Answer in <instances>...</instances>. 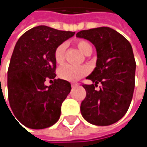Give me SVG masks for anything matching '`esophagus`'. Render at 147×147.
Returning <instances> with one entry per match:
<instances>
[{"label": "esophagus", "instance_id": "obj_1", "mask_svg": "<svg viewBox=\"0 0 147 147\" xmlns=\"http://www.w3.org/2000/svg\"><path fill=\"white\" fill-rule=\"evenodd\" d=\"M78 85H79L78 83H72V84H71V87H72V88H76V87H77Z\"/></svg>", "mask_w": 147, "mask_h": 147}]
</instances>
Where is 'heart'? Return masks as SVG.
Masks as SVG:
<instances>
[{
	"label": "heart",
	"mask_w": 147,
	"mask_h": 147,
	"mask_svg": "<svg viewBox=\"0 0 147 147\" xmlns=\"http://www.w3.org/2000/svg\"><path fill=\"white\" fill-rule=\"evenodd\" d=\"M76 47L78 50L84 55H88V53H92V46L87 41L82 40L76 42ZM65 44H60L54 51V59L58 65H61L65 60ZM89 72V70L87 66H80L74 67L71 65H64L59 70L58 75L61 79L69 82H76L80 78L85 76Z\"/></svg>",
	"instance_id": "b5f03b06"
}]
</instances>
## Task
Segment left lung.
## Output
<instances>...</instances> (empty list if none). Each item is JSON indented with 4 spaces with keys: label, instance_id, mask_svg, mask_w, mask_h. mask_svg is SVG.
Here are the masks:
<instances>
[{
    "label": "left lung",
    "instance_id": "1",
    "mask_svg": "<svg viewBox=\"0 0 147 147\" xmlns=\"http://www.w3.org/2000/svg\"><path fill=\"white\" fill-rule=\"evenodd\" d=\"M94 45L96 67L86 78L93 84L83 85L86 98L81 104L83 118L98 126L119 121L127 112L134 89L136 64L129 42L109 27H99L76 33ZM98 83L102 87L96 90Z\"/></svg>",
    "mask_w": 147,
    "mask_h": 147
}]
</instances>
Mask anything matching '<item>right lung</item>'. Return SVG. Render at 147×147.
<instances>
[{"label":"right lung","instance_id":"right-lung-1","mask_svg":"<svg viewBox=\"0 0 147 147\" xmlns=\"http://www.w3.org/2000/svg\"><path fill=\"white\" fill-rule=\"evenodd\" d=\"M75 32L46 25L34 27L18 40L7 71L8 100L16 118L24 126L42 129L60 117L61 105L70 94L71 83L55 79V49ZM47 78L53 79L46 86Z\"/></svg>","mask_w":147,"mask_h":147}]
</instances>
